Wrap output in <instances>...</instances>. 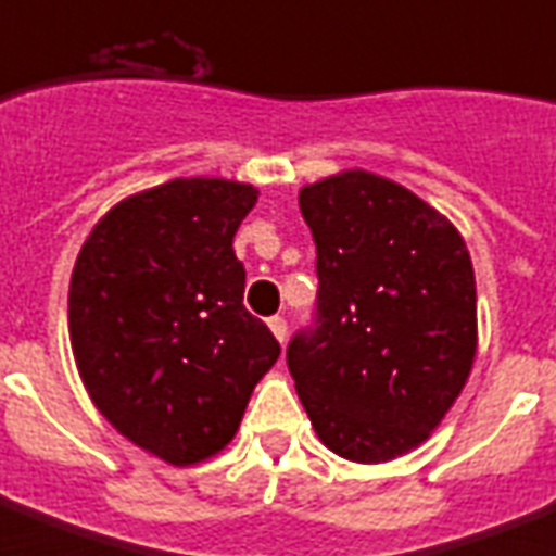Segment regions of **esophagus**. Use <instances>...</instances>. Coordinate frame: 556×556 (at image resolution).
<instances>
[{"label":"esophagus","instance_id":"obj_1","mask_svg":"<svg viewBox=\"0 0 556 556\" xmlns=\"http://www.w3.org/2000/svg\"><path fill=\"white\" fill-rule=\"evenodd\" d=\"M269 329H273V334L278 338V343L287 341V320L281 318V315H275V318H269Z\"/></svg>","mask_w":556,"mask_h":556}]
</instances>
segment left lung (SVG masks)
Returning a JSON list of instances; mask_svg holds the SVG:
<instances>
[{
  "mask_svg": "<svg viewBox=\"0 0 556 556\" xmlns=\"http://www.w3.org/2000/svg\"><path fill=\"white\" fill-rule=\"evenodd\" d=\"M315 241V327L287 346L320 443L355 463H387L432 434L469 380L477 289L448 218L366 169L298 195Z\"/></svg>",
  "mask_w": 556,
  "mask_h": 556,
  "instance_id": "1",
  "label": "left lung"
}]
</instances>
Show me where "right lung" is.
I'll use <instances>...</instances> for the list:
<instances>
[{
	"label": "right lung",
	"instance_id": "1",
	"mask_svg": "<svg viewBox=\"0 0 556 556\" xmlns=\"http://www.w3.org/2000/svg\"><path fill=\"white\" fill-rule=\"evenodd\" d=\"M258 190L176 178L118 201L81 247L71 346L96 409L173 466L222 452L281 355L244 306L232 238Z\"/></svg>",
	"mask_w": 556,
	"mask_h": 556
}]
</instances>
